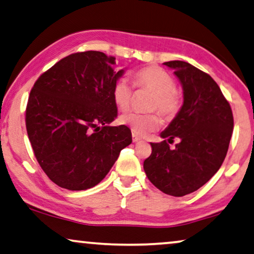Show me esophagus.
Instances as JSON below:
<instances>
[{
  "instance_id": "34e87169",
  "label": "esophagus",
  "mask_w": 254,
  "mask_h": 254,
  "mask_svg": "<svg viewBox=\"0 0 254 254\" xmlns=\"http://www.w3.org/2000/svg\"><path fill=\"white\" fill-rule=\"evenodd\" d=\"M132 141H133V142L141 141V137H139V135L135 134V133H132Z\"/></svg>"
}]
</instances>
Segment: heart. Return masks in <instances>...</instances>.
I'll return each instance as SVG.
<instances>
[{"instance_id": "heart-1", "label": "heart", "mask_w": 254, "mask_h": 254, "mask_svg": "<svg viewBox=\"0 0 254 254\" xmlns=\"http://www.w3.org/2000/svg\"><path fill=\"white\" fill-rule=\"evenodd\" d=\"M135 88L146 89L154 93L149 104L150 111H157L165 120H171L179 113L183 98L176 89V82L163 68L147 66L137 70L133 75ZM113 99L120 111H127L132 99V88L126 77H121L113 86ZM120 122L131 128L133 133L145 135L160 127L161 120L155 113L140 114L130 112L120 117Z\"/></svg>"}]
</instances>
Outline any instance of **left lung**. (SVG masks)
Returning <instances> with one entry per match:
<instances>
[{
  "instance_id": "obj_1",
  "label": "left lung",
  "mask_w": 254,
  "mask_h": 254,
  "mask_svg": "<svg viewBox=\"0 0 254 254\" xmlns=\"http://www.w3.org/2000/svg\"><path fill=\"white\" fill-rule=\"evenodd\" d=\"M184 90V104L161 137L181 142L170 150L166 140L150 142L143 162L150 183L165 194L181 197L197 190L213 177L228 151L234 127L230 105L209 74L186 62L164 63Z\"/></svg>"
}]
</instances>
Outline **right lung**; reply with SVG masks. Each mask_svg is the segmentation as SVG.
Listing matches in <instances>:
<instances>
[{
    "mask_svg": "<svg viewBox=\"0 0 254 254\" xmlns=\"http://www.w3.org/2000/svg\"><path fill=\"white\" fill-rule=\"evenodd\" d=\"M100 51L65 57L41 75L29 93L26 128L37 162L51 181L85 190L104 179L132 142L117 116L113 86L124 69Z\"/></svg>",
    "mask_w": 254,
    "mask_h": 254,
    "instance_id": "right-lung-1",
    "label": "right lung"
}]
</instances>
